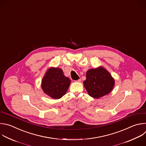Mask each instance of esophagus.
I'll return each instance as SVG.
<instances>
[{
  "mask_svg": "<svg viewBox=\"0 0 146 146\" xmlns=\"http://www.w3.org/2000/svg\"><path fill=\"white\" fill-rule=\"evenodd\" d=\"M76 81V82H80L81 81V79H78V80H76V81Z\"/></svg>",
  "mask_w": 146,
  "mask_h": 146,
  "instance_id": "obj_1",
  "label": "esophagus"
}]
</instances>
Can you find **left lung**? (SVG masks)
Returning a JSON list of instances; mask_svg holds the SVG:
<instances>
[{
  "label": "left lung",
  "instance_id": "1",
  "mask_svg": "<svg viewBox=\"0 0 146 146\" xmlns=\"http://www.w3.org/2000/svg\"><path fill=\"white\" fill-rule=\"evenodd\" d=\"M84 85L89 95L99 99L110 93L115 85V80L104 68L89 69L86 73Z\"/></svg>",
  "mask_w": 146,
  "mask_h": 146
}]
</instances>
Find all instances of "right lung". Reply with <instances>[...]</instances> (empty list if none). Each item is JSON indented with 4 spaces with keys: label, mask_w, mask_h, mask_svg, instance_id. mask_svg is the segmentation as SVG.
I'll list each match as a JSON object with an SVG mask.
<instances>
[{
    "label": "right lung",
    "mask_w": 146,
    "mask_h": 146,
    "mask_svg": "<svg viewBox=\"0 0 146 146\" xmlns=\"http://www.w3.org/2000/svg\"><path fill=\"white\" fill-rule=\"evenodd\" d=\"M70 84V80L65 76L61 69L50 68L42 80L41 87L48 96L54 99H58L66 93Z\"/></svg>",
    "instance_id": "add662e5"
}]
</instances>
